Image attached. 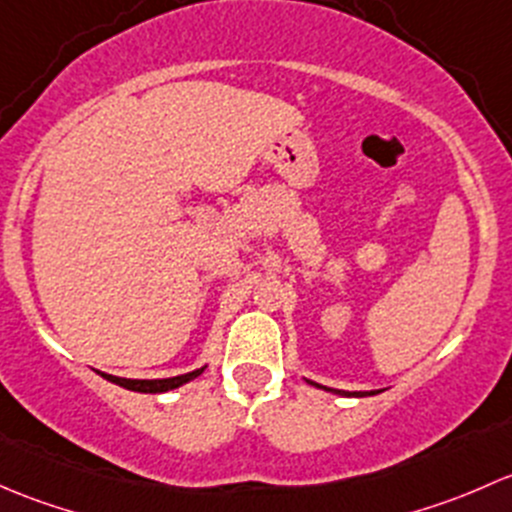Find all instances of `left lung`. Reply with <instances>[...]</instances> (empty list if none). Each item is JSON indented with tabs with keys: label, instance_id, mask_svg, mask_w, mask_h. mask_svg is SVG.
Wrapping results in <instances>:
<instances>
[{
	"label": "left lung",
	"instance_id": "left-lung-1",
	"mask_svg": "<svg viewBox=\"0 0 512 512\" xmlns=\"http://www.w3.org/2000/svg\"><path fill=\"white\" fill-rule=\"evenodd\" d=\"M315 387H320V384H315ZM328 389V387H325ZM328 392H337V394H345V392H340V389H328ZM374 394V392H372ZM347 397H365V394H360V392H352V394H347Z\"/></svg>",
	"mask_w": 512,
	"mask_h": 512
}]
</instances>
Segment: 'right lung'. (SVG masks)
<instances>
[{
    "mask_svg": "<svg viewBox=\"0 0 512 512\" xmlns=\"http://www.w3.org/2000/svg\"><path fill=\"white\" fill-rule=\"evenodd\" d=\"M204 372L202 370H194V372H187V374H179V377H170V379H125V377H113V374H103L108 382H115L120 384V387L125 389H133V392H147V394H157V392H167V389H175V387H182L184 382H189V379L199 377V374Z\"/></svg>",
    "mask_w": 512,
    "mask_h": 512,
    "instance_id": "right-lung-1",
    "label": "right lung"
}]
</instances>
